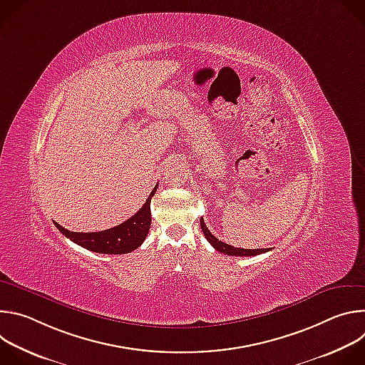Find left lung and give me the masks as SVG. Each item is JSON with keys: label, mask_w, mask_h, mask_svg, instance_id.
Segmentation results:
<instances>
[{"label": "left lung", "mask_w": 365, "mask_h": 365, "mask_svg": "<svg viewBox=\"0 0 365 365\" xmlns=\"http://www.w3.org/2000/svg\"><path fill=\"white\" fill-rule=\"evenodd\" d=\"M200 228H202V231H203L205 238L211 242V245H212L217 251H220V252H222V254H227V255H240V257L248 255V257H251V255H257V254H263V252L270 251L269 248H262V250H258V248H257V250H245V248H237V247H232V245H230V244H225V242L220 241L217 237H214V235L211 234V231L206 228V225H205V222H203V218L200 220Z\"/></svg>", "instance_id": "obj_1"}]
</instances>
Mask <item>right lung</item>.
I'll list each match as a JSON object with an SVG mask.
<instances>
[{
	"mask_svg": "<svg viewBox=\"0 0 365 365\" xmlns=\"http://www.w3.org/2000/svg\"><path fill=\"white\" fill-rule=\"evenodd\" d=\"M158 185L154 186L145 203L141 206V210L134 214L130 220L123 224L99 232H73L58 222H55L56 228L75 244L91 250L99 254H127L138 248L145 240L150 225H151V212H150V202L155 193Z\"/></svg>",
	"mask_w": 365,
	"mask_h": 365,
	"instance_id": "add662e5",
	"label": "right lung"
}]
</instances>
